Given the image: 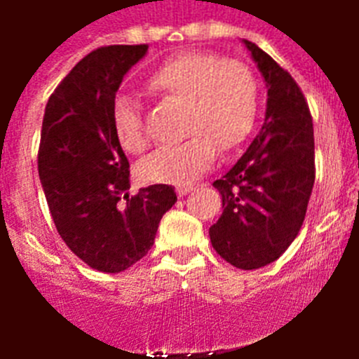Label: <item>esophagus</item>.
<instances>
[{
    "instance_id": "1",
    "label": "esophagus",
    "mask_w": 359,
    "mask_h": 359,
    "mask_svg": "<svg viewBox=\"0 0 359 359\" xmlns=\"http://www.w3.org/2000/svg\"><path fill=\"white\" fill-rule=\"evenodd\" d=\"M196 190V186H180V188H177V194H179V197H184L188 196V194H191V191Z\"/></svg>"
}]
</instances>
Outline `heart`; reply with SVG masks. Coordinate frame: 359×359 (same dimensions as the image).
<instances>
[{"instance_id":"heart-1","label":"heart","mask_w":359,"mask_h":359,"mask_svg":"<svg viewBox=\"0 0 359 359\" xmlns=\"http://www.w3.org/2000/svg\"><path fill=\"white\" fill-rule=\"evenodd\" d=\"M147 89L163 102L182 104V143L154 152L140 165L149 182L188 184L210 169L216 151L233 152L253 132L259 114V83L248 65L208 52L169 59L147 80ZM114 134L128 154H141L149 135L140 106L128 97L111 104Z\"/></svg>"}]
</instances>
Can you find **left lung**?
I'll use <instances>...</instances> for the list:
<instances>
[{"instance_id": "left-lung-1", "label": "left lung", "mask_w": 359, "mask_h": 359, "mask_svg": "<svg viewBox=\"0 0 359 359\" xmlns=\"http://www.w3.org/2000/svg\"><path fill=\"white\" fill-rule=\"evenodd\" d=\"M244 42L266 81V117L242 158L214 180L224 214L208 233L225 261L255 270L283 255L302 229L315 184V137L294 78L257 44Z\"/></svg>"}]
</instances>
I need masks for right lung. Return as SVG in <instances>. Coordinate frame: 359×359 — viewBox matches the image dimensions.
Listing matches in <instances>:
<instances>
[{
	"label": "right lung",
	"mask_w": 359,
	"mask_h": 359,
	"mask_svg": "<svg viewBox=\"0 0 359 359\" xmlns=\"http://www.w3.org/2000/svg\"><path fill=\"white\" fill-rule=\"evenodd\" d=\"M147 44H114L87 53L48 98L39 177L55 229L95 270L123 272L145 257L158 224L177 203L168 184L130 197V163L111 126V104Z\"/></svg>",
	"instance_id": "add662e5"
}]
</instances>
